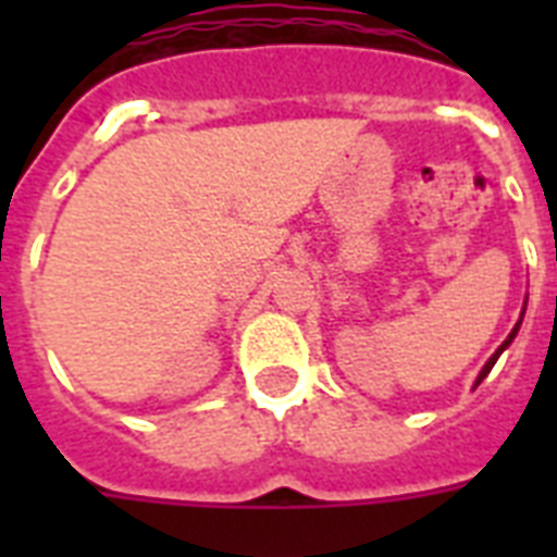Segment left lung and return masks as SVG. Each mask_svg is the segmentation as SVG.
<instances>
[{
	"label": "left lung",
	"mask_w": 557,
	"mask_h": 557,
	"mask_svg": "<svg viewBox=\"0 0 557 557\" xmlns=\"http://www.w3.org/2000/svg\"><path fill=\"white\" fill-rule=\"evenodd\" d=\"M518 330H520V323H518V326H515V330H511V335H509V338L503 341V344H500V349H497V352H494V356H492V358H488V364H485V367H483V372H480V379H476V384H480V381H483V379H485V375H488V372H492V367H494V364H497V358H500V352H503V349L509 347L511 341H515V335H518Z\"/></svg>",
	"instance_id": "left-lung-1"
}]
</instances>
